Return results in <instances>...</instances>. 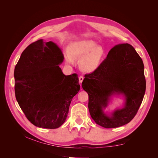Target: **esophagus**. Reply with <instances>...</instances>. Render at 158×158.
<instances>
[{"label": "esophagus", "instance_id": "esophagus-1", "mask_svg": "<svg viewBox=\"0 0 158 158\" xmlns=\"http://www.w3.org/2000/svg\"><path fill=\"white\" fill-rule=\"evenodd\" d=\"M83 79H84L83 76H80V77H79V82H80V85H81V84H82V82L83 81Z\"/></svg>", "mask_w": 158, "mask_h": 158}]
</instances>
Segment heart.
<instances>
[{
  "label": "heart",
  "mask_w": 158,
  "mask_h": 158,
  "mask_svg": "<svg viewBox=\"0 0 158 158\" xmlns=\"http://www.w3.org/2000/svg\"><path fill=\"white\" fill-rule=\"evenodd\" d=\"M104 56V50L91 40H81L73 42L66 54V60L73 63L75 58L80 59L79 64L82 70L93 72L101 65Z\"/></svg>",
  "instance_id": "heart-1"
}]
</instances>
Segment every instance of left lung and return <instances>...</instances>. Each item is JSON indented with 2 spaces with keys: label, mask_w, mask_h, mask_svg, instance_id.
<instances>
[{
  "label": "left lung",
  "mask_w": 158,
  "mask_h": 158,
  "mask_svg": "<svg viewBox=\"0 0 158 158\" xmlns=\"http://www.w3.org/2000/svg\"><path fill=\"white\" fill-rule=\"evenodd\" d=\"M85 77L82 87L88 94L89 111L97 124L114 128L133 119L146 88L143 61L133 47L128 44L115 45L99 67ZM114 94H123L126 102L123 109L108 115L103 110Z\"/></svg>",
  "instance_id": "left-lung-1"
}]
</instances>
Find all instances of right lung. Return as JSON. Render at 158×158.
I'll return each instance as SVG.
<instances>
[{"label": "right lung", "instance_id": "add662e5", "mask_svg": "<svg viewBox=\"0 0 158 158\" xmlns=\"http://www.w3.org/2000/svg\"><path fill=\"white\" fill-rule=\"evenodd\" d=\"M64 56L52 41L39 40L22 53L16 64L15 92L20 108L33 125L56 129L65 122L72 98L80 89L77 74L65 76Z\"/></svg>", "mask_w": 158, "mask_h": 158}]
</instances>
